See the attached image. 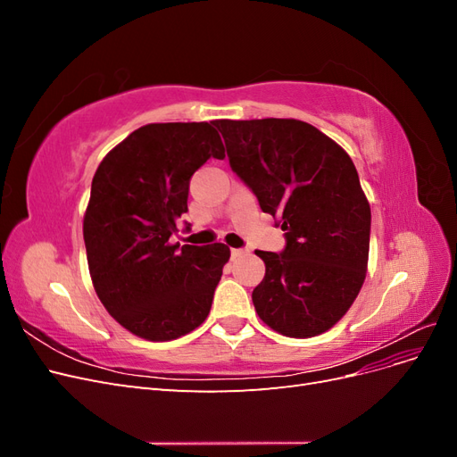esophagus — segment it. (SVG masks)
<instances>
[{"mask_svg":"<svg viewBox=\"0 0 457 457\" xmlns=\"http://www.w3.org/2000/svg\"><path fill=\"white\" fill-rule=\"evenodd\" d=\"M244 253H247V250H242V247H232V250H230V255H232V259L242 257Z\"/></svg>","mask_w":457,"mask_h":457,"instance_id":"1","label":"esophagus"}]
</instances>
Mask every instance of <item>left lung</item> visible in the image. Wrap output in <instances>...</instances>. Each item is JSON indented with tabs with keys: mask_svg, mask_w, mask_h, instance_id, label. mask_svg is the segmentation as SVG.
I'll return each mask as SVG.
<instances>
[{
	"mask_svg": "<svg viewBox=\"0 0 457 457\" xmlns=\"http://www.w3.org/2000/svg\"><path fill=\"white\" fill-rule=\"evenodd\" d=\"M213 123L232 171L286 230L282 253L255 252L265 261L252 294L259 318L287 337L324 334L351 309L368 270L371 213L351 156L294 118Z\"/></svg>",
	"mask_w": 457,
	"mask_h": 457,
	"instance_id": "1",
	"label": "left lung"
}]
</instances>
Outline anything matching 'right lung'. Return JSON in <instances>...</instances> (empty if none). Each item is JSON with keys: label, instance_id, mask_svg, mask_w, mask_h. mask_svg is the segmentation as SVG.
I'll list each match as a JSON object with an SVG mask.
<instances>
[{"label": "right lung", "instance_id": "add662e5", "mask_svg": "<svg viewBox=\"0 0 457 457\" xmlns=\"http://www.w3.org/2000/svg\"><path fill=\"white\" fill-rule=\"evenodd\" d=\"M225 146L210 121L148 123L99 163L84 215L87 265L108 314L148 341H171L210 314L230 250L179 247L190 177Z\"/></svg>", "mask_w": 457, "mask_h": 457}]
</instances>
